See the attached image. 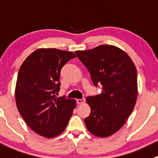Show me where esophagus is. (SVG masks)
<instances>
[{
    "mask_svg": "<svg viewBox=\"0 0 158 158\" xmlns=\"http://www.w3.org/2000/svg\"><path fill=\"white\" fill-rule=\"evenodd\" d=\"M85 101V98H82V99H77V103L78 104H82L84 103Z\"/></svg>",
    "mask_w": 158,
    "mask_h": 158,
    "instance_id": "esophagus-1",
    "label": "esophagus"
}]
</instances>
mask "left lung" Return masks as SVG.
I'll return each mask as SVG.
<instances>
[{
  "mask_svg": "<svg viewBox=\"0 0 158 158\" xmlns=\"http://www.w3.org/2000/svg\"><path fill=\"white\" fill-rule=\"evenodd\" d=\"M76 54L89 72L93 84L102 85L100 94L86 98L91 112L84 120L85 126L96 137H110L124 125L136 104L135 65L125 52L114 45H102Z\"/></svg>",
  "mask_w": 158,
  "mask_h": 158,
  "instance_id": "obj_1",
  "label": "left lung"
}]
</instances>
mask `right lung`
Returning <instances> with one entry per match:
<instances>
[{"mask_svg":"<svg viewBox=\"0 0 158 158\" xmlns=\"http://www.w3.org/2000/svg\"><path fill=\"white\" fill-rule=\"evenodd\" d=\"M73 52L57 48H38L20 67L15 87L17 108L27 126L36 134L52 138L65 131L75 99L57 97L60 72Z\"/></svg>","mask_w":158,"mask_h":158,"instance_id":"obj_1","label":"right lung"}]
</instances>
